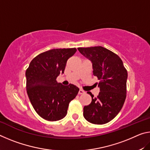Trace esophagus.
<instances>
[{
	"instance_id": "obj_1",
	"label": "esophagus",
	"mask_w": 150,
	"mask_h": 150,
	"mask_svg": "<svg viewBox=\"0 0 150 150\" xmlns=\"http://www.w3.org/2000/svg\"><path fill=\"white\" fill-rule=\"evenodd\" d=\"M85 93V92L83 89H79V95H83V94H84Z\"/></svg>"
}]
</instances>
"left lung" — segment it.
Wrapping results in <instances>:
<instances>
[{
  "label": "left lung",
  "mask_w": 150,
  "mask_h": 150,
  "mask_svg": "<svg viewBox=\"0 0 150 150\" xmlns=\"http://www.w3.org/2000/svg\"><path fill=\"white\" fill-rule=\"evenodd\" d=\"M83 56L92 63L93 75L100 80L97 97L89 91L92 97L90 105L85 106L83 116L95 124L108 122L122 108L126 96L128 73L120 57L102 46L79 47Z\"/></svg>",
  "instance_id": "obj_1"
}]
</instances>
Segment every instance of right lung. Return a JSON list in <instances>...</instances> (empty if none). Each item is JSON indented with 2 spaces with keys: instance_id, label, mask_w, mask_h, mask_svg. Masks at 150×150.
Instances as JSON below:
<instances>
[{
  "instance_id": "add662e5",
  "label": "right lung",
  "mask_w": 150,
  "mask_h": 150,
  "mask_svg": "<svg viewBox=\"0 0 150 150\" xmlns=\"http://www.w3.org/2000/svg\"><path fill=\"white\" fill-rule=\"evenodd\" d=\"M76 51L75 48H63L42 53L32 60L26 70L28 95L35 112L45 120L57 121L64 118L69 103L79 91L74 85H63L56 81Z\"/></svg>"
}]
</instances>
